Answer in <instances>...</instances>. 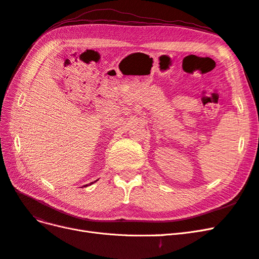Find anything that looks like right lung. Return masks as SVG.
Instances as JSON below:
<instances>
[{
    "mask_svg": "<svg viewBox=\"0 0 259 259\" xmlns=\"http://www.w3.org/2000/svg\"><path fill=\"white\" fill-rule=\"evenodd\" d=\"M92 184H93V183H91V185H92ZM86 186H88V185H86ZM84 187H85V186H84Z\"/></svg>",
    "mask_w": 259,
    "mask_h": 259,
    "instance_id": "add662e5",
    "label": "right lung"
}]
</instances>
